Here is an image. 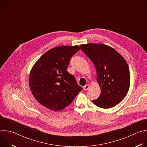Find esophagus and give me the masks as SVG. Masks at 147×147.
<instances>
[{"label":"esophagus","instance_id":"esophagus-1","mask_svg":"<svg viewBox=\"0 0 147 147\" xmlns=\"http://www.w3.org/2000/svg\"><path fill=\"white\" fill-rule=\"evenodd\" d=\"M89 88H90V86H89L88 84H87V85H86L85 86H84L83 90H85V91H87V90L89 89Z\"/></svg>","mask_w":147,"mask_h":147}]
</instances>
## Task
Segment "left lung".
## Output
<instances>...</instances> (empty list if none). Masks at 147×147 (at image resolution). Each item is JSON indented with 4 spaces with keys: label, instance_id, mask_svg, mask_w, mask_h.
Wrapping results in <instances>:
<instances>
[{
    "label": "left lung",
    "instance_id": "obj_1",
    "mask_svg": "<svg viewBox=\"0 0 147 147\" xmlns=\"http://www.w3.org/2000/svg\"><path fill=\"white\" fill-rule=\"evenodd\" d=\"M81 51L93 62L100 87L99 96L93 103L99 108L115 107L127 94L130 74L126 61L117 51L103 44L81 45Z\"/></svg>",
    "mask_w": 147,
    "mask_h": 147
}]
</instances>
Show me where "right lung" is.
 <instances>
[{"label":"right lung","mask_w":147,"mask_h":147,"mask_svg":"<svg viewBox=\"0 0 147 147\" xmlns=\"http://www.w3.org/2000/svg\"><path fill=\"white\" fill-rule=\"evenodd\" d=\"M77 45L60 46L47 52L33 66L29 86L36 100L45 107L59 111L70 105L82 90L74 76L67 71Z\"/></svg>","instance_id":"right-lung-1"}]
</instances>
